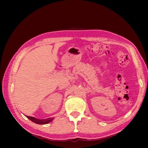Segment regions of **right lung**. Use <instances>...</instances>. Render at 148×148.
<instances>
[{
    "label": "right lung",
    "instance_id": "obj_1",
    "mask_svg": "<svg viewBox=\"0 0 148 148\" xmlns=\"http://www.w3.org/2000/svg\"><path fill=\"white\" fill-rule=\"evenodd\" d=\"M27 119H29L31 121H33L36 123H38V124H46V123H49L53 119V118H49L47 119H37L35 117H33V116H26Z\"/></svg>",
    "mask_w": 148,
    "mask_h": 148
}]
</instances>
